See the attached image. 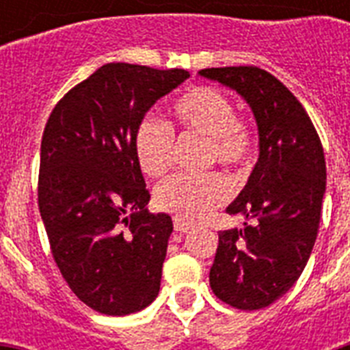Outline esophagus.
Returning <instances> with one entry per match:
<instances>
[{
    "instance_id": "34e87169",
    "label": "esophagus",
    "mask_w": 350,
    "mask_h": 350,
    "mask_svg": "<svg viewBox=\"0 0 350 350\" xmlns=\"http://www.w3.org/2000/svg\"><path fill=\"white\" fill-rule=\"evenodd\" d=\"M172 221H174V229L178 230V232H187V230H191L192 227H194V225L189 224L187 219L180 218V216H174V219H172Z\"/></svg>"
}]
</instances>
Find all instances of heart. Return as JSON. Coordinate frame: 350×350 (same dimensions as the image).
<instances>
[{
	"label": "heart",
	"instance_id": "1",
	"mask_svg": "<svg viewBox=\"0 0 350 350\" xmlns=\"http://www.w3.org/2000/svg\"><path fill=\"white\" fill-rule=\"evenodd\" d=\"M172 116L183 134L207 137L208 161L225 167H245L254 152V131L234 114L224 92L213 87H191L174 101ZM134 152L139 169L150 178H159L172 167L174 134L158 120H143L134 134ZM229 183L221 174H178L156 189L154 203L159 211L187 219H205L213 208L229 200Z\"/></svg>",
	"mask_w": 350,
	"mask_h": 350
}]
</instances>
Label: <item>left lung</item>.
<instances>
[{"instance_id":"left-lung-1","label":"left lung","mask_w":350,"mask_h":350,"mask_svg":"<svg viewBox=\"0 0 350 350\" xmlns=\"http://www.w3.org/2000/svg\"><path fill=\"white\" fill-rule=\"evenodd\" d=\"M236 90L256 118L260 158L227 213L252 224L221 230L208 282L221 301L258 310L280 299L304 272L320 227L325 156L296 96L263 68H203Z\"/></svg>"}]
</instances>
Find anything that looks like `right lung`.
Wrapping results in <instances>:
<instances>
[{
  "mask_svg": "<svg viewBox=\"0 0 350 350\" xmlns=\"http://www.w3.org/2000/svg\"><path fill=\"white\" fill-rule=\"evenodd\" d=\"M191 74L107 63L57 101L41 139L38 205L57 269L90 309L126 316L159 293L172 219L134 152L148 109Z\"/></svg>",
  "mask_w": 350,
  "mask_h": 350,
  "instance_id": "add662e5",
  "label": "right lung"
}]
</instances>
